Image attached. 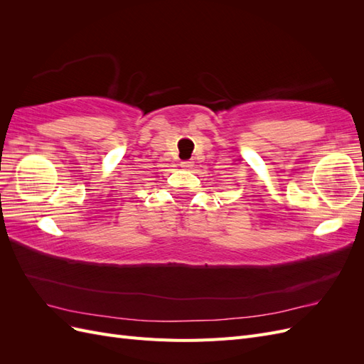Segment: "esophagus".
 Here are the masks:
<instances>
[{"mask_svg": "<svg viewBox=\"0 0 364 364\" xmlns=\"http://www.w3.org/2000/svg\"><path fill=\"white\" fill-rule=\"evenodd\" d=\"M181 167L182 168H191L193 167V162L191 161H182L181 162Z\"/></svg>", "mask_w": 364, "mask_h": 364, "instance_id": "obj_1", "label": "esophagus"}]
</instances>
